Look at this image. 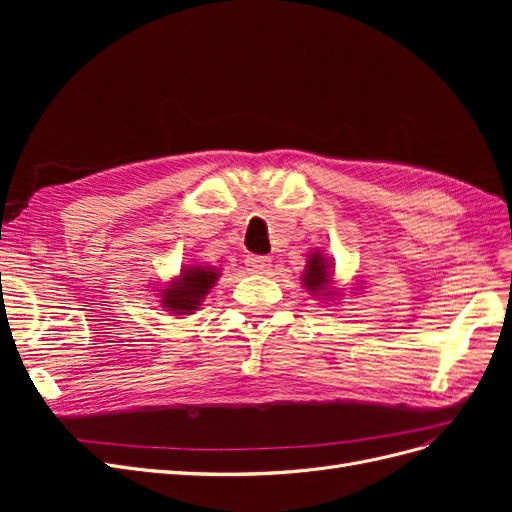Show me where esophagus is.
Instances as JSON below:
<instances>
[{
  "instance_id": "34e87169",
  "label": "esophagus",
  "mask_w": 512,
  "mask_h": 512,
  "mask_svg": "<svg viewBox=\"0 0 512 512\" xmlns=\"http://www.w3.org/2000/svg\"><path fill=\"white\" fill-rule=\"evenodd\" d=\"M245 265L252 273H267L271 267V258L269 256H258V254H250L245 258Z\"/></svg>"
}]
</instances>
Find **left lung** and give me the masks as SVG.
<instances>
[{
  "label": "left lung",
  "instance_id": "1",
  "mask_svg": "<svg viewBox=\"0 0 512 512\" xmlns=\"http://www.w3.org/2000/svg\"><path fill=\"white\" fill-rule=\"evenodd\" d=\"M331 267V262L324 260L320 254H312L309 256V262L303 273V284L309 292H322L327 290L331 273L327 271Z\"/></svg>",
  "mask_w": 512,
  "mask_h": 512
}]
</instances>
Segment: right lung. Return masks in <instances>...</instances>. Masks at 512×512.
Instances as JSON below:
<instances>
[{"label":"right lung","instance_id":"add662e5","mask_svg":"<svg viewBox=\"0 0 512 512\" xmlns=\"http://www.w3.org/2000/svg\"><path fill=\"white\" fill-rule=\"evenodd\" d=\"M220 273L207 267H188L181 277L162 294V303L175 314H190L205 299L209 288L218 280Z\"/></svg>","mask_w":512,"mask_h":512}]
</instances>
